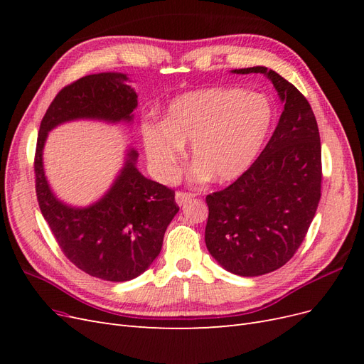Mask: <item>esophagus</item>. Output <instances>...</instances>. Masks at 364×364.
Wrapping results in <instances>:
<instances>
[{
  "label": "esophagus",
  "instance_id": "esophagus-1",
  "mask_svg": "<svg viewBox=\"0 0 364 364\" xmlns=\"http://www.w3.org/2000/svg\"><path fill=\"white\" fill-rule=\"evenodd\" d=\"M196 194L194 193H186V191H178L176 193V203L179 206L185 205L186 202H190L191 199H194Z\"/></svg>",
  "mask_w": 364,
  "mask_h": 364
}]
</instances>
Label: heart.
Instances as JSON below:
<instances>
[{
    "label": "heart",
    "instance_id": "1",
    "mask_svg": "<svg viewBox=\"0 0 364 364\" xmlns=\"http://www.w3.org/2000/svg\"><path fill=\"white\" fill-rule=\"evenodd\" d=\"M273 123V109L261 94L237 87H211L173 100L162 124H146L142 138L149 159L162 178H171L193 142L196 178L230 182L258 156Z\"/></svg>",
    "mask_w": 364,
    "mask_h": 364
}]
</instances>
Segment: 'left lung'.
<instances>
[{"mask_svg":"<svg viewBox=\"0 0 364 364\" xmlns=\"http://www.w3.org/2000/svg\"><path fill=\"white\" fill-rule=\"evenodd\" d=\"M284 111L267 146L240 178L206 196L205 243L218 264L240 277L278 270L299 249L321 200L322 149L317 121L297 87L266 67Z\"/></svg>","mask_w":364,"mask_h":364,"instance_id":"obj_1","label":"left lung"}]
</instances>
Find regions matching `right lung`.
<instances>
[{"mask_svg": "<svg viewBox=\"0 0 364 364\" xmlns=\"http://www.w3.org/2000/svg\"><path fill=\"white\" fill-rule=\"evenodd\" d=\"M118 73L85 75L58 92L39 127L35 153L36 196L63 255L77 269L105 281L123 282L146 272L162 247L167 226L178 214L174 191L142 176L130 150L112 188L90 208H71L51 193L42 167L48 130L77 118L132 121L138 95Z\"/></svg>", "mask_w": 364, "mask_h": 364, "instance_id": "right-lung-1", "label": "right lung"}]
</instances>
